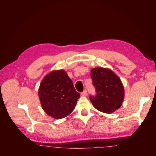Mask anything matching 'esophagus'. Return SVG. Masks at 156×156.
Here are the masks:
<instances>
[{"label":"esophagus","mask_w":156,"mask_h":156,"mask_svg":"<svg viewBox=\"0 0 156 156\" xmlns=\"http://www.w3.org/2000/svg\"><path fill=\"white\" fill-rule=\"evenodd\" d=\"M81 95L83 96H87V90H84L83 92H81Z\"/></svg>","instance_id":"34e87169"}]
</instances>
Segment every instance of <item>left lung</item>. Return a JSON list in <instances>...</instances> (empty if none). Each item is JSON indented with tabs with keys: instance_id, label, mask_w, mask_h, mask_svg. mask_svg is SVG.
Instances as JSON below:
<instances>
[{
	"instance_id": "1",
	"label": "left lung",
	"mask_w": 156,
	"mask_h": 156,
	"mask_svg": "<svg viewBox=\"0 0 156 156\" xmlns=\"http://www.w3.org/2000/svg\"><path fill=\"white\" fill-rule=\"evenodd\" d=\"M90 76L96 89V95L89 98L94 107L105 113L120 108L124 101V90L119 77L110 69L103 68L92 69Z\"/></svg>"
}]
</instances>
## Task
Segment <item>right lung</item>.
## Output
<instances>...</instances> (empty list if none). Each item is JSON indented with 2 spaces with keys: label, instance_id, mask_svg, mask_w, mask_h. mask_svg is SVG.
Returning <instances> with one entry per match:
<instances>
[{
  "label": "right lung",
  "instance_id": "obj_1",
  "mask_svg": "<svg viewBox=\"0 0 156 156\" xmlns=\"http://www.w3.org/2000/svg\"><path fill=\"white\" fill-rule=\"evenodd\" d=\"M38 94L44 111L56 119L69 115L80 97L64 70L53 71L47 75L40 84Z\"/></svg>",
  "mask_w": 156,
  "mask_h": 156
}]
</instances>
